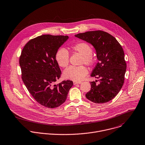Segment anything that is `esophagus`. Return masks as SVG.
<instances>
[{
	"label": "esophagus",
	"instance_id": "obj_1",
	"mask_svg": "<svg viewBox=\"0 0 145 145\" xmlns=\"http://www.w3.org/2000/svg\"><path fill=\"white\" fill-rule=\"evenodd\" d=\"M81 81H73L74 85H76V84H81Z\"/></svg>",
	"mask_w": 145,
	"mask_h": 145
}]
</instances>
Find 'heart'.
<instances>
[{
    "mask_svg": "<svg viewBox=\"0 0 145 145\" xmlns=\"http://www.w3.org/2000/svg\"><path fill=\"white\" fill-rule=\"evenodd\" d=\"M71 48L73 52L78 53L82 55L80 64L88 66L92 65L94 63V59L92 55L93 48L87 42L79 41L71 45ZM55 59L59 65L62 68L67 67L69 63V54L64 48H60L55 54ZM88 74L87 68L83 66H71L67 68L63 75L65 78L74 81L82 80Z\"/></svg>",
    "mask_w": 145,
    "mask_h": 145,
    "instance_id": "heart-1",
    "label": "heart"
}]
</instances>
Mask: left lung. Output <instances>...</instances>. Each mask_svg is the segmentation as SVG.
<instances>
[{"label":"left lung","instance_id":"1","mask_svg":"<svg viewBox=\"0 0 145 145\" xmlns=\"http://www.w3.org/2000/svg\"><path fill=\"white\" fill-rule=\"evenodd\" d=\"M75 36L90 43L99 60L90 76L100 79V83L96 84L97 80L90 82L91 89L85 94L86 97L96 104L112 100L123 85L126 70L121 44L112 35L100 30L80 33Z\"/></svg>","mask_w":145,"mask_h":145}]
</instances>
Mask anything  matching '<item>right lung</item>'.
Returning a JSON list of instances; mask_svg holds the SVG:
<instances>
[{"mask_svg": "<svg viewBox=\"0 0 145 145\" xmlns=\"http://www.w3.org/2000/svg\"><path fill=\"white\" fill-rule=\"evenodd\" d=\"M68 38L63 35H41L30 40L21 52L22 80L33 99L46 108L62 105L73 85L71 80L54 84L61 74L55 54Z\"/></svg>", "mask_w": 145, "mask_h": 145, "instance_id": "1", "label": "right lung"}]
</instances>
